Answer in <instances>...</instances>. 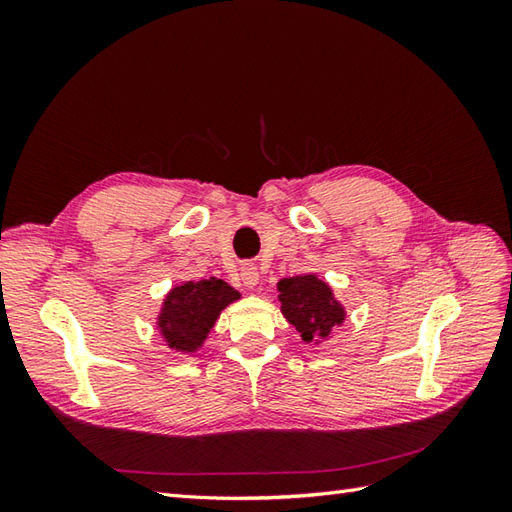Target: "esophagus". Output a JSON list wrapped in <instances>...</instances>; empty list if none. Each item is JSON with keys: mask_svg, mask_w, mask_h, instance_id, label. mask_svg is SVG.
I'll return each mask as SVG.
<instances>
[{"mask_svg": "<svg viewBox=\"0 0 512 512\" xmlns=\"http://www.w3.org/2000/svg\"><path fill=\"white\" fill-rule=\"evenodd\" d=\"M260 280V273H258V267L252 265V262H245V265L241 267V282L243 286L247 288H254Z\"/></svg>", "mask_w": 512, "mask_h": 512, "instance_id": "34e87169", "label": "esophagus"}]
</instances>
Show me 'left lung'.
Listing matches in <instances>:
<instances>
[{
    "label": "left lung",
    "instance_id": "left-lung-1",
    "mask_svg": "<svg viewBox=\"0 0 512 512\" xmlns=\"http://www.w3.org/2000/svg\"><path fill=\"white\" fill-rule=\"evenodd\" d=\"M277 292L282 316L307 344L320 346L324 339H331L335 327H342L348 316L329 282L320 280L316 273L284 277L277 282Z\"/></svg>",
    "mask_w": 512,
    "mask_h": 512
}]
</instances>
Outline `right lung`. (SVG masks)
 I'll list each match as a JSON object with an SVG mask.
<instances>
[{
    "label": "right lung",
    "mask_w": 512,
    "mask_h": 512,
    "mask_svg": "<svg viewBox=\"0 0 512 512\" xmlns=\"http://www.w3.org/2000/svg\"><path fill=\"white\" fill-rule=\"evenodd\" d=\"M241 299V292L218 277L200 282H181L166 292L156 318L164 344L181 354H194L224 309Z\"/></svg>",
    "instance_id": "1"
}]
</instances>
